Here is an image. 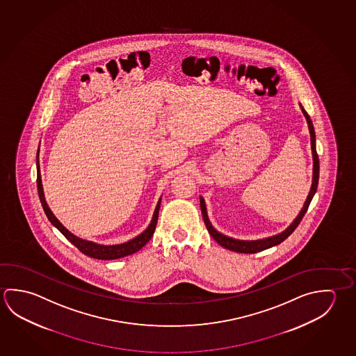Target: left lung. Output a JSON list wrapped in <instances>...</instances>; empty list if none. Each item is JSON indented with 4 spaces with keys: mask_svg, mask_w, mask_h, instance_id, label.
I'll list each match as a JSON object with an SVG mask.
<instances>
[{
    "mask_svg": "<svg viewBox=\"0 0 356 356\" xmlns=\"http://www.w3.org/2000/svg\"><path fill=\"white\" fill-rule=\"evenodd\" d=\"M299 105L301 111H302L304 116H305L307 126H309L312 154V184L302 209L300 210L299 215L295 218L293 222L289 225L285 230L281 231L280 234H276V235H273V236L264 237V238H259V240H238V238H234V237L226 236V235L221 234L220 231L216 230L212 226L209 215H207V210H206L205 200H204L202 196H200V207H201V213H202V218H204V221H205L207 231L213 237V240L218 245H221L222 248H225V249L231 250V251H235V252H241V254H255V252H259V251H262V250L270 249L273 246H276V245L282 243L285 238H287V237L293 234V231L298 227L300 221L302 220L304 215L307 211L309 205H310L312 197H314V195L316 193V188H318L320 165H318V154H316V138H315L316 136H315V130H314L312 119H310V116L307 115L305 108L302 107L300 102Z\"/></svg>",
    "mask_w": 356,
    "mask_h": 356,
    "instance_id": "left-lung-1",
    "label": "left lung"
}]
</instances>
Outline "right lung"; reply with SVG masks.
<instances>
[{"instance_id": "right-lung-1", "label": "right lung", "mask_w": 356, "mask_h": 356, "mask_svg": "<svg viewBox=\"0 0 356 356\" xmlns=\"http://www.w3.org/2000/svg\"><path fill=\"white\" fill-rule=\"evenodd\" d=\"M38 151H40V146H38ZM38 156H36V168H38V196H40V201L41 205L44 207V213L47 218L50 220L51 224L56 227L57 230L63 234V236L69 240L70 243L75 245L77 249L81 251L82 254L94 257V259H99V260H115V259H121L127 255H132L140 249H143L146 243H149L151 236L154 235L155 229H156L157 218H159V210H160V205H161V197L157 201L155 211L151 218V222L149 226L146 227V230L143 231L140 235L134 237L131 240L126 241L124 243H118V245H101V243H94V241H88V240H83L81 237H77L74 235L72 232H70L65 226H63L58 218L54 215V212L51 211L50 207L46 202L44 199V187H42V180H41V172H40V161H38Z\"/></svg>"}]
</instances>
